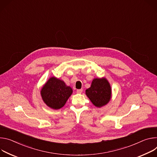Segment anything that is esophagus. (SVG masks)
<instances>
[{
	"instance_id": "34e87169",
	"label": "esophagus",
	"mask_w": 157,
	"mask_h": 157,
	"mask_svg": "<svg viewBox=\"0 0 157 157\" xmlns=\"http://www.w3.org/2000/svg\"><path fill=\"white\" fill-rule=\"evenodd\" d=\"M82 92H83V89H78L77 90V94H81V93H82Z\"/></svg>"
}]
</instances>
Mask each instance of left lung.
Here are the masks:
<instances>
[{
	"label": "left lung",
	"mask_w": 157,
	"mask_h": 157,
	"mask_svg": "<svg viewBox=\"0 0 157 157\" xmlns=\"http://www.w3.org/2000/svg\"><path fill=\"white\" fill-rule=\"evenodd\" d=\"M85 94L97 107H101L107 104L111 98V86L105 78H94L91 86L85 90Z\"/></svg>",
	"instance_id": "left-lung-1"
}]
</instances>
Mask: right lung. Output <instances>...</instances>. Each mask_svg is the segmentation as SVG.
Listing matches in <instances>:
<instances>
[{"label": "right lung", "mask_w": 157, "mask_h": 157, "mask_svg": "<svg viewBox=\"0 0 157 157\" xmlns=\"http://www.w3.org/2000/svg\"><path fill=\"white\" fill-rule=\"evenodd\" d=\"M72 89L63 80L55 77L50 78L43 86L40 94L46 105L52 109H60L72 94Z\"/></svg>", "instance_id": "add662e5"}]
</instances>
